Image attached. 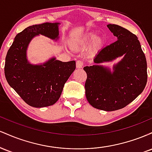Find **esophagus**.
<instances>
[{
	"mask_svg": "<svg viewBox=\"0 0 152 152\" xmlns=\"http://www.w3.org/2000/svg\"><path fill=\"white\" fill-rule=\"evenodd\" d=\"M83 62L81 60H78L76 61V68L78 69H81V68L83 67Z\"/></svg>",
	"mask_w": 152,
	"mask_h": 152,
	"instance_id": "34e87169",
	"label": "esophagus"
}]
</instances>
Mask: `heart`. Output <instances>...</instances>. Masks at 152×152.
<instances>
[{
    "label": "heart",
    "instance_id": "obj_1",
    "mask_svg": "<svg viewBox=\"0 0 152 152\" xmlns=\"http://www.w3.org/2000/svg\"><path fill=\"white\" fill-rule=\"evenodd\" d=\"M96 38V35L94 34H86L85 36H82L81 38H78V40H74L72 42V45L76 48H80V47H83L86 46V45L89 44L93 40ZM103 41L102 38H98L95 40L94 41V46L96 47H99L102 46Z\"/></svg>",
    "mask_w": 152,
    "mask_h": 152
}]
</instances>
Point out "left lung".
Wrapping results in <instances>:
<instances>
[{
  "instance_id": "left-lung-1",
  "label": "left lung",
  "mask_w": 152,
  "mask_h": 152,
  "mask_svg": "<svg viewBox=\"0 0 152 152\" xmlns=\"http://www.w3.org/2000/svg\"><path fill=\"white\" fill-rule=\"evenodd\" d=\"M107 27L117 41L99 50L94 58L95 64L112 61L124 54L114 67V72L102 66H85L87 78L86 96L93 107L106 111L124 108L144 91L147 82L146 56L137 36L116 24Z\"/></svg>"
}]
</instances>
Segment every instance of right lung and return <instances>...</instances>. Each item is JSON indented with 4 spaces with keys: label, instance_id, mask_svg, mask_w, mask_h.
<instances>
[{
    "label": "right lung",
    "instance_id": "add662e5",
    "mask_svg": "<svg viewBox=\"0 0 152 152\" xmlns=\"http://www.w3.org/2000/svg\"><path fill=\"white\" fill-rule=\"evenodd\" d=\"M57 23L28 26L15 36L8 50L5 76L8 84L29 106L46 107L60 98L64 84L76 69V62H62L51 58L43 65L33 66L26 59V48L33 37L42 34L58 38Z\"/></svg>",
    "mask_w": 152,
    "mask_h": 152
}]
</instances>
